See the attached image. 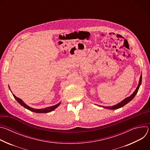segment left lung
<instances>
[{"mask_svg":"<svg viewBox=\"0 0 150 150\" xmlns=\"http://www.w3.org/2000/svg\"><path fill=\"white\" fill-rule=\"evenodd\" d=\"M141 82H142V74L140 76V78H139V83H138V87H137L136 90H135V91L133 93V94L132 95H131L129 97H128L127 98H126L125 99H124L123 100H122L121 102L117 104H116L115 105H113V106H110V107H104V106H103V108H107V109H111V110H115V109H119L120 108H122V107L124 106L125 105H126L127 103H129V101H131L134 98V97L135 96V95L137 94V93H138V91L139 90V88L140 87V85L141 84Z\"/></svg>","mask_w":150,"mask_h":150,"instance_id":"8db88e82","label":"left lung"}]
</instances>
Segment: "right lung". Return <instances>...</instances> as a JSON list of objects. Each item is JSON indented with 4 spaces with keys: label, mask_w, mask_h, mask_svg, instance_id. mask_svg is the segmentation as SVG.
Returning <instances> with one entry per match:
<instances>
[{
    "label": "right lung",
    "mask_w": 150,
    "mask_h": 150,
    "mask_svg": "<svg viewBox=\"0 0 150 150\" xmlns=\"http://www.w3.org/2000/svg\"><path fill=\"white\" fill-rule=\"evenodd\" d=\"M10 89V88H9ZM13 96L14 97V98L16 99V100L21 105H23L24 108L31 111V112H35V113H49V112H50L53 110H54L55 109H56L57 107L60 104V103L61 102H59L58 104L54 105H53V106H50V107H48V108H44V109H34V108H31V107L28 106V105H27L22 100L16 97L14 94H13Z\"/></svg>",
    "instance_id": "1"
}]
</instances>
